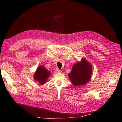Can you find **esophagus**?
Returning a JSON list of instances; mask_svg holds the SVG:
<instances>
[{"mask_svg":"<svg viewBox=\"0 0 122 122\" xmlns=\"http://www.w3.org/2000/svg\"><path fill=\"white\" fill-rule=\"evenodd\" d=\"M56 71L57 73H61V71L60 70V69H59L58 68H56Z\"/></svg>","mask_w":122,"mask_h":122,"instance_id":"1","label":"esophagus"}]
</instances>
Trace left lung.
<instances>
[{
    "mask_svg": "<svg viewBox=\"0 0 122 122\" xmlns=\"http://www.w3.org/2000/svg\"><path fill=\"white\" fill-rule=\"evenodd\" d=\"M92 72L91 65L84 58L74 64L68 76L72 84L76 86L83 85L90 81Z\"/></svg>",
    "mask_w": 122,
    "mask_h": 122,
    "instance_id": "obj_1",
    "label": "left lung"
}]
</instances>
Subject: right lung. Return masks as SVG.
<instances>
[{"instance_id":"obj_1","label":"right lung","mask_w":122,"mask_h":122,"mask_svg":"<svg viewBox=\"0 0 122 122\" xmlns=\"http://www.w3.org/2000/svg\"><path fill=\"white\" fill-rule=\"evenodd\" d=\"M50 75L51 72L43 66H41L38 67L35 73L34 78L40 84H43L45 83Z\"/></svg>"}]
</instances>
